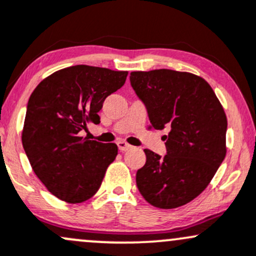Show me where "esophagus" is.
Listing matches in <instances>:
<instances>
[{"instance_id": "obj_1", "label": "esophagus", "mask_w": 256, "mask_h": 256, "mask_svg": "<svg viewBox=\"0 0 256 256\" xmlns=\"http://www.w3.org/2000/svg\"><path fill=\"white\" fill-rule=\"evenodd\" d=\"M116 144H118V148H119V150H122V152H125L131 148V146L128 144V143H126L125 141H119Z\"/></svg>"}]
</instances>
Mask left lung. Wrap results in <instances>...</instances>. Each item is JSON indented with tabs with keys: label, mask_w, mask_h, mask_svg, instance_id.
Segmentation results:
<instances>
[{
	"label": "left lung",
	"mask_w": 256,
	"mask_h": 256,
	"mask_svg": "<svg viewBox=\"0 0 256 256\" xmlns=\"http://www.w3.org/2000/svg\"><path fill=\"white\" fill-rule=\"evenodd\" d=\"M130 82L154 128H169L166 154L144 150L136 174L143 198L153 206L174 209L198 196L226 156L227 119L204 78L184 72H132Z\"/></svg>",
	"instance_id": "8db88e82"
}]
</instances>
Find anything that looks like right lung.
<instances>
[{
  "label": "right lung",
  "instance_id": "add662e5",
  "mask_svg": "<svg viewBox=\"0 0 256 256\" xmlns=\"http://www.w3.org/2000/svg\"><path fill=\"white\" fill-rule=\"evenodd\" d=\"M126 76L128 72L69 66L42 80L30 96L22 134L25 154L36 176L62 200L81 203L100 190L118 147L78 134L86 124H100L103 102Z\"/></svg>",
  "mask_w": 256,
  "mask_h": 256
}]
</instances>
